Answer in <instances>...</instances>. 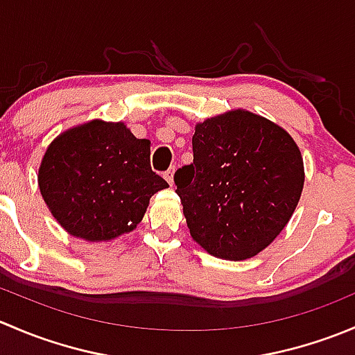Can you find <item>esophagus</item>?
I'll list each match as a JSON object with an SVG mask.
<instances>
[{
  "instance_id": "34e87169",
  "label": "esophagus",
  "mask_w": 355,
  "mask_h": 355,
  "mask_svg": "<svg viewBox=\"0 0 355 355\" xmlns=\"http://www.w3.org/2000/svg\"><path fill=\"white\" fill-rule=\"evenodd\" d=\"M173 173H175V166L170 168V170H168L166 173H164V178H166V182L170 185H173Z\"/></svg>"
}]
</instances>
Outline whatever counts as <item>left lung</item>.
Here are the masks:
<instances>
[{"mask_svg":"<svg viewBox=\"0 0 355 355\" xmlns=\"http://www.w3.org/2000/svg\"><path fill=\"white\" fill-rule=\"evenodd\" d=\"M194 163L175 173L192 239L214 257L244 261L292 218L304 187L302 155L287 130L245 110L196 125Z\"/></svg>","mask_w":355,"mask_h":355,"instance_id":"8db88e82","label":"left lung"}]
</instances>
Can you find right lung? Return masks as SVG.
<instances>
[{"instance_id": "1", "label": "right lung", "mask_w": 355, "mask_h": 355, "mask_svg": "<svg viewBox=\"0 0 355 355\" xmlns=\"http://www.w3.org/2000/svg\"><path fill=\"white\" fill-rule=\"evenodd\" d=\"M151 142L127 125L91 120L60 134L39 166V191L70 235L108 242L132 232L168 187L151 170Z\"/></svg>"}]
</instances>
